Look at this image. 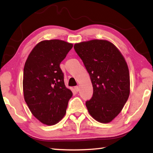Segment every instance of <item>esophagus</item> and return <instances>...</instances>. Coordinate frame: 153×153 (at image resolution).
<instances>
[{
    "label": "esophagus",
    "mask_w": 153,
    "mask_h": 153,
    "mask_svg": "<svg viewBox=\"0 0 153 153\" xmlns=\"http://www.w3.org/2000/svg\"><path fill=\"white\" fill-rule=\"evenodd\" d=\"M74 89H75V90H76V92H78L79 90V88L78 86H75Z\"/></svg>",
    "instance_id": "esophagus-1"
}]
</instances>
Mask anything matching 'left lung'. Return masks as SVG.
<instances>
[{
    "label": "left lung",
    "mask_w": 153,
    "mask_h": 153,
    "mask_svg": "<svg viewBox=\"0 0 153 153\" xmlns=\"http://www.w3.org/2000/svg\"><path fill=\"white\" fill-rule=\"evenodd\" d=\"M74 49L92 84V97L86 102L88 111L98 122L109 123L121 112L129 95V74L125 59L107 40L77 43Z\"/></svg>",
    "instance_id": "obj_1"
}]
</instances>
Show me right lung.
I'll return each instance as SVG.
<instances>
[{"instance_id": "right-lung-1", "label": "right lung", "mask_w": 153, "mask_h": 153, "mask_svg": "<svg viewBox=\"0 0 153 153\" xmlns=\"http://www.w3.org/2000/svg\"><path fill=\"white\" fill-rule=\"evenodd\" d=\"M72 47V44L63 40L42 41L32 49L25 63V101L32 115L46 125H55L61 120L73 95L65 87L60 68Z\"/></svg>"}]
</instances>
